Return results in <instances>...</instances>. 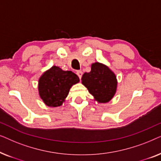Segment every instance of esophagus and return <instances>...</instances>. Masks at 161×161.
Segmentation results:
<instances>
[{"label":"esophagus","mask_w":161,"mask_h":161,"mask_svg":"<svg viewBox=\"0 0 161 161\" xmlns=\"http://www.w3.org/2000/svg\"><path fill=\"white\" fill-rule=\"evenodd\" d=\"M76 74L78 75V76L79 77V78H81V77L83 75V72L80 71V70H78V71L76 72Z\"/></svg>","instance_id":"34e87169"}]
</instances>
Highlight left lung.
Returning a JSON list of instances; mask_svg holds the SVG:
<instances>
[{
  "mask_svg": "<svg viewBox=\"0 0 161 161\" xmlns=\"http://www.w3.org/2000/svg\"><path fill=\"white\" fill-rule=\"evenodd\" d=\"M81 80L98 103L109 102L116 93L117 80L115 74L103 64H92L91 72H85Z\"/></svg>",
  "mask_w": 161,
  "mask_h": 161,
  "instance_id": "1",
  "label": "left lung"
}]
</instances>
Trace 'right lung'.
Returning a JSON list of instances; mask_svg holds the SVG:
<instances>
[{
  "label": "right lung",
  "instance_id": "obj_1",
  "mask_svg": "<svg viewBox=\"0 0 161 161\" xmlns=\"http://www.w3.org/2000/svg\"><path fill=\"white\" fill-rule=\"evenodd\" d=\"M79 78L72 71H64L53 66L39 80V93L47 106L58 107L64 102L72 85L79 82Z\"/></svg>",
  "mask_w": 161,
  "mask_h": 161
}]
</instances>
